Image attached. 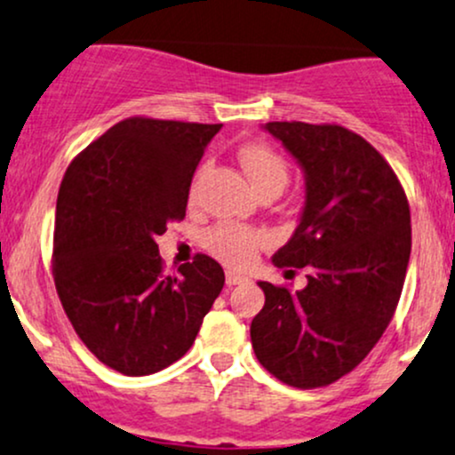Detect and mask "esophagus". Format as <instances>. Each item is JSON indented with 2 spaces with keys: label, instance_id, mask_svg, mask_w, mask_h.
<instances>
[{
  "label": "esophagus",
  "instance_id": "esophagus-1",
  "mask_svg": "<svg viewBox=\"0 0 455 455\" xmlns=\"http://www.w3.org/2000/svg\"><path fill=\"white\" fill-rule=\"evenodd\" d=\"M243 283H248V276H243V274H237V272H227L228 287H235V284H243Z\"/></svg>",
  "mask_w": 455,
  "mask_h": 455
}]
</instances>
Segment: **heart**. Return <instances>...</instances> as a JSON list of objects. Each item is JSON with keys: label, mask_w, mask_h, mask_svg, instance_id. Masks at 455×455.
<instances>
[{"label": "heart", "mask_w": 455, "mask_h": 455, "mask_svg": "<svg viewBox=\"0 0 455 455\" xmlns=\"http://www.w3.org/2000/svg\"><path fill=\"white\" fill-rule=\"evenodd\" d=\"M239 164L243 172L248 174L251 183L257 188L269 186V183H287V166L276 151L263 144H246L239 151ZM209 251L222 259L224 263L233 267H246L248 263L257 257L259 248L266 246L267 235L261 231H252L246 227H235V224H224L212 231L207 239Z\"/></svg>", "instance_id": "obj_1"}]
</instances>
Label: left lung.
<instances>
[{
    "mask_svg": "<svg viewBox=\"0 0 455 455\" xmlns=\"http://www.w3.org/2000/svg\"><path fill=\"white\" fill-rule=\"evenodd\" d=\"M304 174L298 227L276 267H307V287L259 281L251 323L259 363L298 388L352 371L387 331L411 259V209L395 172L365 138L339 124L266 123Z\"/></svg>",
    "mask_w": 455,
    "mask_h": 455,
    "instance_id": "left-lung-1",
    "label": "left lung"
}]
</instances>
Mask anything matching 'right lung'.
Wrapping results in <instances>:
<instances>
[{
    "label": "right lung",
    "instance_id": "1",
    "mask_svg": "<svg viewBox=\"0 0 455 455\" xmlns=\"http://www.w3.org/2000/svg\"><path fill=\"white\" fill-rule=\"evenodd\" d=\"M222 124L127 118L79 153L56 204L53 278L75 332L103 365L148 376L192 347L224 287L207 254L166 276L157 239L186 216Z\"/></svg>",
    "mask_w": 455,
    "mask_h": 455
}]
</instances>
